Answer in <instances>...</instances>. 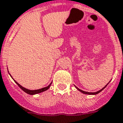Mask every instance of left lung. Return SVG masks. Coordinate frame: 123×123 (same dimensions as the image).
<instances>
[{"label": "left lung", "mask_w": 123, "mask_h": 123, "mask_svg": "<svg viewBox=\"0 0 123 123\" xmlns=\"http://www.w3.org/2000/svg\"><path fill=\"white\" fill-rule=\"evenodd\" d=\"M107 85H108V84H107L104 87V88H103L101 89V90H99V91H98V92H94V93H90V92H84V91H83V90H80V89H79V88H77V87H76V86H75V87H76V89H77V90H79V91H80V92H81V93H84V94H98V93H99V92H101V91H102V90H103L104 88H105L106 86Z\"/></svg>", "instance_id": "left-lung-1"}]
</instances>
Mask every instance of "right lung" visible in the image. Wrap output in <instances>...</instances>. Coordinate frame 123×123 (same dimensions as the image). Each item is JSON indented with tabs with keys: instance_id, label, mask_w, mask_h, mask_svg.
Wrapping results in <instances>:
<instances>
[{
	"instance_id": "obj_1",
	"label": "right lung",
	"mask_w": 123,
	"mask_h": 123,
	"mask_svg": "<svg viewBox=\"0 0 123 123\" xmlns=\"http://www.w3.org/2000/svg\"><path fill=\"white\" fill-rule=\"evenodd\" d=\"M15 82L17 84L18 86H19L20 88L22 89V90L23 91H24V92H25V93H28V94H37V93H42V92H45V91L47 90H48V89L49 88H50V85H51V83H50V85H49L48 86L45 87V88H43L39 89V90H28V89L22 87L21 85H20L16 81H15Z\"/></svg>"
}]
</instances>
